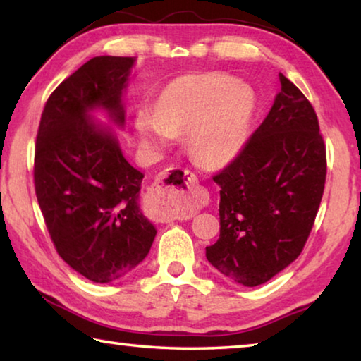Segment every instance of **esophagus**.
Returning <instances> with one entry per match:
<instances>
[{"mask_svg": "<svg viewBox=\"0 0 361 361\" xmlns=\"http://www.w3.org/2000/svg\"><path fill=\"white\" fill-rule=\"evenodd\" d=\"M204 204V192L199 189L194 173L183 169H167L159 173L151 186L145 199V210L154 221L167 223L191 216Z\"/></svg>", "mask_w": 361, "mask_h": 361, "instance_id": "34e87169", "label": "esophagus"}]
</instances>
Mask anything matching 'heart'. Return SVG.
<instances>
[{
  "label": "heart",
  "mask_w": 361,
  "mask_h": 361,
  "mask_svg": "<svg viewBox=\"0 0 361 361\" xmlns=\"http://www.w3.org/2000/svg\"><path fill=\"white\" fill-rule=\"evenodd\" d=\"M256 116L250 85L226 73H200L173 79L159 97L157 108L142 105L135 116L140 140L161 148L186 133V148L205 167H224L245 146Z\"/></svg>",
  "instance_id": "1"
}]
</instances>
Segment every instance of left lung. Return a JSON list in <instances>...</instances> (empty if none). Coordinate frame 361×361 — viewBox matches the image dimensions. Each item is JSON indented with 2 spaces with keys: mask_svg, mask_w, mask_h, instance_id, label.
Here are the masks:
<instances>
[{
  "mask_svg": "<svg viewBox=\"0 0 361 361\" xmlns=\"http://www.w3.org/2000/svg\"><path fill=\"white\" fill-rule=\"evenodd\" d=\"M271 111L219 186V239L210 264L243 286L266 283L301 255L326 178V151L310 102L280 73Z\"/></svg>",
  "mask_w": 361,
  "mask_h": 361,
  "instance_id": "1",
  "label": "left lung"
}]
</instances>
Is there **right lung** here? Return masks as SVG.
<instances>
[{
  "label": "right lung",
  "instance_id": "right-lung-1",
  "mask_svg": "<svg viewBox=\"0 0 361 361\" xmlns=\"http://www.w3.org/2000/svg\"><path fill=\"white\" fill-rule=\"evenodd\" d=\"M135 57L90 59L54 90L36 137L35 189L57 253L95 283L129 276L157 234L140 209L143 173L122 154L105 111L126 124L124 92Z\"/></svg>",
  "mask_w": 361,
  "mask_h": 361
}]
</instances>
